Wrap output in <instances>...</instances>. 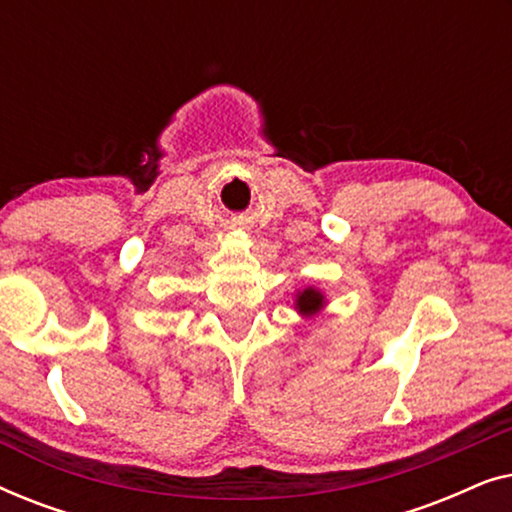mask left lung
I'll return each mask as SVG.
<instances>
[{
    "label": "left lung",
    "mask_w": 512,
    "mask_h": 512,
    "mask_svg": "<svg viewBox=\"0 0 512 512\" xmlns=\"http://www.w3.org/2000/svg\"><path fill=\"white\" fill-rule=\"evenodd\" d=\"M326 307V296L324 291L317 289V286H305V289L296 291V300H293V310H296L300 317L312 319Z\"/></svg>",
    "instance_id": "1"
}]
</instances>
